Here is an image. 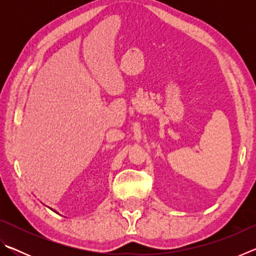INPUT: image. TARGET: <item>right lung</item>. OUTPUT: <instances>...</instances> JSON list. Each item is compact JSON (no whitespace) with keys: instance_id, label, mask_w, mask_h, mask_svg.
Segmentation results:
<instances>
[{"instance_id":"obj_1","label":"right lung","mask_w":256,"mask_h":256,"mask_svg":"<svg viewBox=\"0 0 256 256\" xmlns=\"http://www.w3.org/2000/svg\"><path fill=\"white\" fill-rule=\"evenodd\" d=\"M55 212H56V211H55Z\"/></svg>"}]
</instances>
